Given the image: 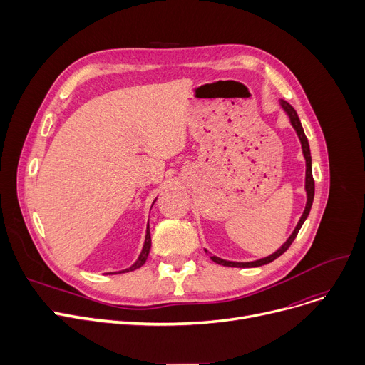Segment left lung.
<instances>
[{"label":"left lung","instance_id":"left-lung-1","mask_svg":"<svg viewBox=\"0 0 365 365\" xmlns=\"http://www.w3.org/2000/svg\"><path fill=\"white\" fill-rule=\"evenodd\" d=\"M279 105L281 108L285 110V113L289 115L290 118V123L293 125V128L296 130L297 136H299V140L302 143V150H303V157H304V161H306V178H304V189H306V195H308V201H306V207H304V212L297 223V226L294 227L293 234L289 237V240H287L278 250L275 253H272L271 256L267 257H263V259H259V260H255V262H229V260H223L217 256H213L212 253H208L205 250V253L210 255V259H212L215 263H219V264H223V266H231V267H257V266H262V264H267L274 262L277 257H279L282 253H285L287 250H289V247L292 245V242L294 241V238L297 237L299 231L302 225L304 223L306 217L309 216V212H311V207H312V202H314V194H315V182H314V178H312V158H311V149H309V143H308V139H306L304 136V131H303V127L300 124V120L297 117V112L294 110V108L287 103L285 101H279Z\"/></svg>","mask_w":365,"mask_h":365}]
</instances>
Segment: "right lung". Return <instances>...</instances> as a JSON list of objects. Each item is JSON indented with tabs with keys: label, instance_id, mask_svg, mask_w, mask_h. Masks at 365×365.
I'll return each mask as SVG.
<instances>
[{
	"label": "right lung",
	"instance_id": "obj_1",
	"mask_svg": "<svg viewBox=\"0 0 365 365\" xmlns=\"http://www.w3.org/2000/svg\"><path fill=\"white\" fill-rule=\"evenodd\" d=\"M155 202V201H153ZM149 250H150V232H149V223L146 226V237H145V244H143V248H142V253L139 255L138 260L134 262L130 267H127V269L124 271H120V272H110V274H124V272H130V271H134V269H139L140 266L145 264L146 259H148V255H149Z\"/></svg>",
	"mask_w": 365,
	"mask_h": 365
}]
</instances>
